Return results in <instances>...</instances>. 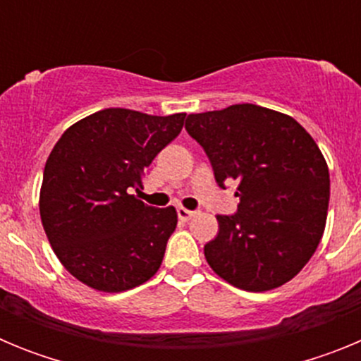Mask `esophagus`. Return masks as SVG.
<instances>
[{
    "instance_id": "esophagus-1",
    "label": "esophagus",
    "mask_w": 361,
    "mask_h": 361,
    "mask_svg": "<svg viewBox=\"0 0 361 361\" xmlns=\"http://www.w3.org/2000/svg\"><path fill=\"white\" fill-rule=\"evenodd\" d=\"M177 215H178V219L186 222V220H190L191 216H195L197 212H191V209H186V208H178Z\"/></svg>"
}]
</instances>
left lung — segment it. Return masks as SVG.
<instances>
[{
	"instance_id": "8db88e82",
	"label": "left lung",
	"mask_w": 361,
	"mask_h": 361,
	"mask_svg": "<svg viewBox=\"0 0 361 361\" xmlns=\"http://www.w3.org/2000/svg\"><path fill=\"white\" fill-rule=\"evenodd\" d=\"M186 130L208 153L215 180H237L235 215H216L204 245L216 275L262 293L295 279L322 240L329 206V168L291 116L258 104L190 114Z\"/></svg>"
}]
</instances>
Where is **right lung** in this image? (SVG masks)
<instances>
[{
	"mask_svg": "<svg viewBox=\"0 0 361 361\" xmlns=\"http://www.w3.org/2000/svg\"><path fill=\"white\" fill-rule=\"evenodd\" d=\"M184 119L106 108L72 124L50 152L41 222L63 267L88 288L128 291L161 267L177 212L152 208L132 190L142 188L145 170Z\"/></svg>",
	"mask_w": 361,
	"mask_h": 361,
	"instance_id": "add662e5",
	"label": "right lung"
}]
</instances>
